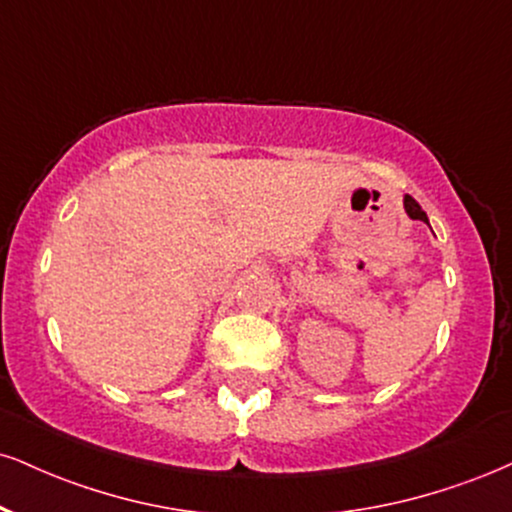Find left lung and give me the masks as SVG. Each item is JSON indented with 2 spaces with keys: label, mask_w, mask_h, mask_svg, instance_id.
<instances>
[{
  "label": "left lung",
  "mask_w": 512,
  "mask_h": 512,
  "mask_svg": "<svg viewBox=\"0 0 512 512\" xmlns=\"http://www.w3.org/2000/svg\"><path fill=\"white\" fill-rule=\"evenodd\" d=\"M403 205H405V212H408V217H410V219H420V221H427V214L422 212V207L417 205V202L412 200L410 195H405ZM427 224H429V221H427Z\"/></svg>",
  "instance_id": "obj_1"
}]
</instances>
